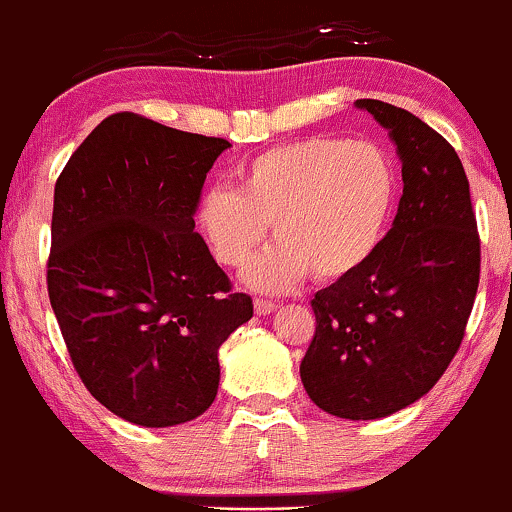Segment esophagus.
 Instances as JSON below:
<instances>
[{"label": "esophagus", "instance_id": "obj_1", "mask_svg": "<svg viewBox=\"0 0 512 512\" xmlns=\"http://www.w3.org/2000/svg\"><path fill=\"white\" fill-rule=\"evenodd\" d=\"M254 308H256L258 315H270L273 311H277V304H275V301H268V299H256Z\"/></svg>", "mask_w": 512, "mask_h": 512}]
</instances>
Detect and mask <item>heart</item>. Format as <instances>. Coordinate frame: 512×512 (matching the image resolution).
Here are the masks:
<instances>
[{"label": "heart", "mask_w": 512, "mask_h": 512, "mask_svg": "<svg viewBox=\"0 0 512 512\" xmlns=\"http://www.w3.org/2000/svg\"><path fill=\"white\" fill-rule=\"evenodd\" d=\"M399 173L380 144L306 137L263 151L239 168L235 189H211L197 220L218 263L239 268L266 239L277 242L246 270L263 292L306 280H342L370 261L394 213Z\"/></svg>", "instance_id": "b5f03b06"}]
</instances>
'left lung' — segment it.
<instances>
[{"mask_svg":"<svg viewBox=\"0 0 512 512\" xmlns=\"http://www.w3.org/2000/svg\"><path fill=\"white\" fill-rule=\"evenodd\" d=\"M394 142L403 194L365 266L311 301L306 394L344 420H377L430 391L463 342L479 285V235L456 149L418 116L358 99Z\"/></svg>","mask_w":512,"mask_h":512,"instance_id":"obj_1","label":"left lung"}]
</instances>
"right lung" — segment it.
Returning <instances> with one entry per match:
<instances>
[{
	"mask_svg": "<svg viewBox=\"0 0 512 512\" xmlns=\"http://www.w3.org/2000/svg\"><path fill=\"white\" fill-rule=\"evenodd\" d=\"M227 147L113 113L56 180L49 301L82 384L132 425L199 418L218 394V349L254 315L194 232Z\"/></svg>",
	"mask_w": 512,
	"mask_h": 512,
	"instance_id": "obj_1",
	"label": "right lung"
}]
</instances>
